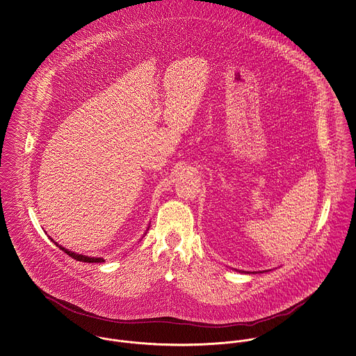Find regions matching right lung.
<instances>
[{
  "label": "right lung",
  "mask_w": 356,
  "mask_h": 356,
  "mask_svg": "<svg viewBox=\"0 0 356 356\" xmlns=\"http://www.w3.org/2000/svg\"><path fill=\"white\" fill-rule=\"evenodd\" d=\"M49 238H50V237H49ZM51 241H53L55 245L58 246L59 249H62L66 254H69L70 257H73V259L77 260V261H83V263H103V261H104L102 257H89V256H85V254H79V253H74V252H72V250L65 249L63 246L58 245L54 240H51Z\"/></svg>",
  "instance_id": "obj_1"
}]
</instances>
